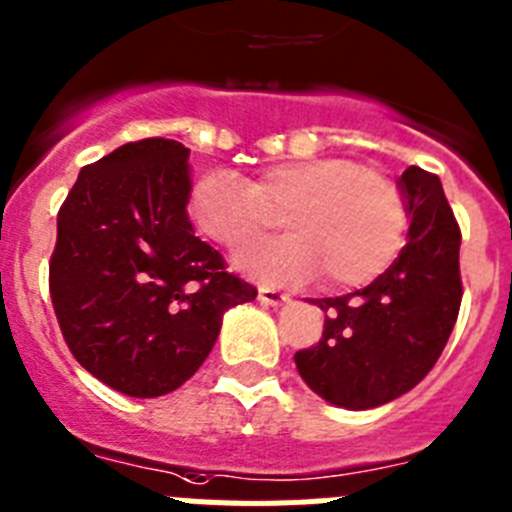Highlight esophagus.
<instances>
[{"instance_id": "1", "label": "esophagus", "mask_w": 512, "mask_h": 512, "mask_svg": "<svg viewBox=\"0 0 512 512\" xmlns=\"http://www.w3.org/2000/svg\"><path fill=\"white\" fill-rule=\"evenodd\" d=\"M257 298H260L262 306H273V308L285 306V303L290 301L288 293H280V290H275V288H260Z\"/></svg>"}]
</instances>
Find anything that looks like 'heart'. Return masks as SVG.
<instances>
[{
    "label": "heart",
    "mask_w": 512,
    "mask_h": 512,
    "mask_svg": "<svg viewBox=\"0 0 512 512\" xmlns=\"http://www.w3.org/2000/svg\"><path fill=\"white\" fill-rule=\"evenodd\" d=\"M290 234L237 255V267L267 283H306L324 275L331 288L370 283L398 257L405 201L395 181L349 158L283 160L252 183L209 170L191 193L196 227L237 250L278 222Z\"/></svg>",
    "instance_id": "heart-1"
}]
</instances>
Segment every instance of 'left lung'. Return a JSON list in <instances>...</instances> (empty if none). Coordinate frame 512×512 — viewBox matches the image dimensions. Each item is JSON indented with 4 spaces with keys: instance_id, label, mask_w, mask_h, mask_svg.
I'll return each mask as SVG.
<instances>
[{
    "instance_id": "8db88e82",
    "label": "left lung",
    "mask_w": 512,
    "mask_h": 512,
    "mask_svg": "<svg viewBox=\"0 0 512 512\" xmlns=\"http://www.w3.org/2000/svg\"><path fill=\"white\" fill-rule=\"evenodd\" d=\"M408 245L367 288L316 298L324 336L296 352L298 375L326 403L367 411L413 390L444 352L462 303L459 234L441 181L405 170Z\"/></svg>"
}]
</instances>
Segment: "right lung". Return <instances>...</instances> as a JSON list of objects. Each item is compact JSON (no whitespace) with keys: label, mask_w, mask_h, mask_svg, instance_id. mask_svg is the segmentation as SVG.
<instances>
[{"label":"right lung","mask_w":512,"mask_h":512,"mask_svg":"<svg viewBox=\"0 0 512 512\" xmlns=\"http://www.w3.org/2000/svg\"><path fill=\"white\" fill-rule=\"evenodd\" d=\"M191 150L127 142L78 173L58 211L50 298L78 365L132 398L173 393L204 365L224 313L257 290L188 222Z\"/></svg>","instance_id":"obj_1"}]
</instances>
